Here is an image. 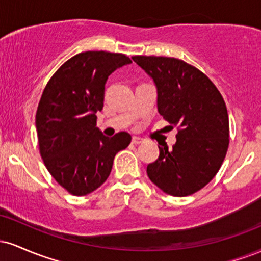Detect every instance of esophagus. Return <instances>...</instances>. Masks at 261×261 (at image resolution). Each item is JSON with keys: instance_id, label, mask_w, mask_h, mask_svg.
<instances>
[{"instance_id": "obj_1", "label": "esophagus", "mask_w": 261, "mask_h": 261, "mask_svg": "<svg viewBox=\"0 0 261 261\" xmlns=\"http://www.w3.org/2000/svg\"><path fill=\"white\" fill-rule=\"evenodd\" d=\"M131 142L134 143V145H140V143L143 142V140L141 139V137H137V136H134L133 140H131Z\"/></svg>"}]
</instances>
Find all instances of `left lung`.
Listing matches in <instances>:
<instances>
[{
	"label": "left lung",
	"mask_w": 261,
	"mask_h": 261,
	"mask_svg": "<svg viewBox=\"0 0 261 261\" xmlns=\"http://www.w3.org/2000/svg\"><path fill=\"white\" fill-rule=\"evenodd\" d=\"M153 80L158 113L178 126L173 148L160 147L147 175L172 196H188L214 179L229 143L226 103L206 74L182 60L164 56H134Z\"/></svg>",
	"instance_id": "left-lung-1"
}]
</instances>
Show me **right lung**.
<instances>
[{
	"label": "right lung",
	"mask_w": 261,
	"mask_h": 261,
	"mask_svg": "<svg viewBox=\"0 0 261 261\" xmlns=\"http://www.w3.org/2000/svg\"><path fill=\"white\" fill-rule=\"evenodd\" d=\"M128 64L131 60L122 54H77L54 73L41 94L35 116L41 158L72 195L99 188L112 172L115 154L130 145L127 133L109 139L95 126L108 77Z\"/></svg>",
	"instance_id": "add662e5"
}]
</instances>
